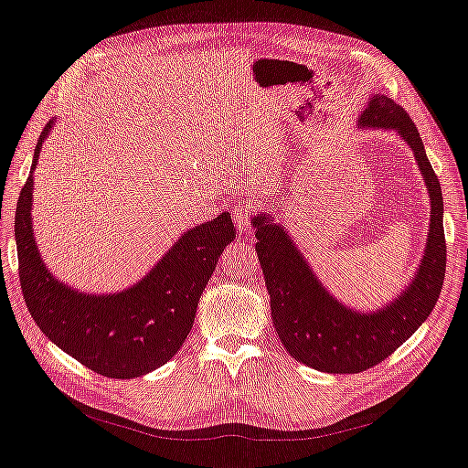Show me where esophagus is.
Listing matches in <instances>:
<instances>
[{
    "instance_id": "1",
    "label": "esophagus",
    "mask_w": 468,
    "mask_h": 468,
    "mask_svg": "<svg viewBox=\"0 0 468 468\" xmlns=\"http://www.w3.org/2000/svg\"><path fill=\"white\" fill-rule=\"evenodd\" d=\"M250 216H252V208L250 202L245 198H239L233 205V221L237 226V233L239 235H252V226H250Z\"/></svg>"
}]
</instances>
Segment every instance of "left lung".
I'll return each mask as SVG.
<instances>
[{"mask_svg": "<svg viewBox=\"0 0 468 468\" xmlns=\"http://www.w3.org/2000/svg\"><path fill=\"white\" fill-rule=\"evenodd\" d=\"M357 128L396 132L413 151L431 198L429 239L420 263L394 300L369 312L346 306L323 287L275 216L260 212L252 218L273 327L296 361L323 373H361L388 357L431 315L445 277L441 187L413 120L390 97L375 93L359 114Z\"/></svg>", "mask_w": 468, "mask_h": 468, "instance_id": "left-lung-1", "label": "left lung"}]
</instances>
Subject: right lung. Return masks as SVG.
Wrapping results in <instances>:
<instances>
[{
  "mask_svg": "<svg viewBox=\"0 0 468 468\" xmlns=\"http://www.w3.org/2000/svg\"><path fill=\"white\" fill-rule=\"evenodd\" d=\"M55 120L34 149L15 214L20 289L42 333L88 369L109 378L144 377L186 342L218 258L235 239L229 212L189 228L144 279L111 294L82 292L58 281L39 254L32 226L34 170Z\"/></svg>",
  "mask_w": 468,
  "mask_h": 468,
  "instance_id": "right-lung-1",
  "label": "right lung"
}]
</instances>
